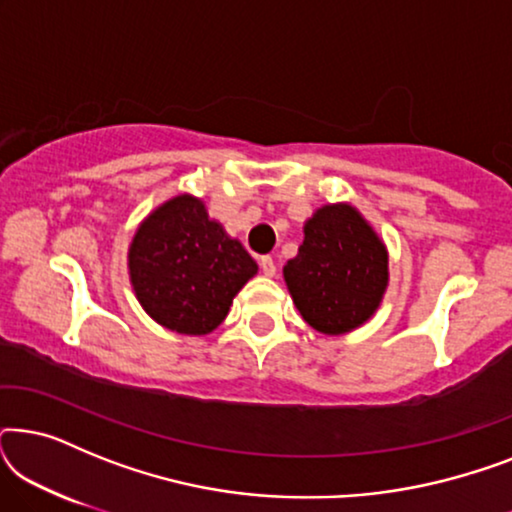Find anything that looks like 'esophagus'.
<instances>
[{"label": "esophagus", "mask_w": 512, "mask_h": 512, "mask_svg": "<svg viewBox=\"0 0 512 512\" xmlns=\"http://www.w3.org/2000/svg\"><path fill=\"white\" fill-rule=\"evenodd\" d=\"M261 270L265 277H275L277 265H275V261H272V256H261Z\"/></svg>", "instance_id": "34e87169"}]
</instances>
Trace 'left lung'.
Here are the masks:
<instances>
[{"instance_id": "obj_1", "label": "left lung", "mask_w": 512, "mask_h": 512, "mask_svg": "<svg viewBox=\"0 0 512 512\" xmlns=\"http://www.w3.org/2000/svg\"><path fill=\"white\" fill-rule=\"evenodd\" d=\"M284 279L314 331L342 335L366 324L380 307L389 256L352 205H326L307 219L305 240L284 265Z\"/></svg>"}]
</instances>
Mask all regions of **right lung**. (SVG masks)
<instances>
[{"label": "right lung", "mask_w": 512, "mask_h": 512, "mask_svg": "<svg viewBox=\"0 0 512 512\" xmlns=\"http://www.w3.org/2000/svg\"><path fill=\"white\" fill-rule=\"evenodd\" d=\"M130 282L146 314L184 335H207L258 265L209 219L202 200L177 195L137 228L128 251Z\"/></svg>", "instance_id": "right-lung-1"}]
</instances>
